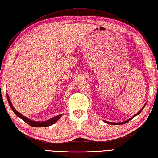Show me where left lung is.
Returning <instances> with one entry per match:
<instances>
[{"label":"left lung","instance_id":"obj_1","mask_svg":"<svg viewBox=\"0 0 158 158\" xmlns=\"http://www.w3.org/2000/svg\"><path fill=\"white\" fill-rule=\"evenodd\" d=\"M146 104H147V103H146ZM146 104H145V105L143 106V107H142V108L140 109V111H139V112L137 113V114H136L135 115H133V116H132L131 118H130L129 119H128V120H125V121H124V122H122V123H111V122H107V121H106V120H104V122H105V123H107V124H113V125H120V124H125V123H128V122H129V121H130L131 120L132 118H134V117H135L136 115H139V114H140L141 111H142V110H143V109L144 108V106H145V105H146Z\"/></svg>","mask_w":158,"mask_h":158}]
</instances>
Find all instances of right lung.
I'll return each mask as SVG.
<instances>
[{
	"instance_id": "1",
	"label": "right lung",
	"mask_w": 158,
	"mask_h": 158,
	"mask_svg": "<svg viewBox=\"0 0 158 158\" xmlns=\"http://www.w3.org/2000/svg\"><path fill=\"white\" fill-rule=\"evenodd\" d=\"M7 98L9 105H10L11 109H12V111H14V114H16L18 116V117L20 118V119H22V120L25 121L26 123H27L29 125H30L31 127H45L51 126V125H52V124H54L55 123H56V122H57L59 120V119H60L62 117V115H63V114H60V115H58L55 116V117H53L51 119H49V120H48L43 121V122L31 120H30V119H29L27 117H25V116H24L23 115L20 114L19 111H16V109L14 108V107L12 105V104H11L10 98V97H9L7 94Z\"/></svg>"
}]
</instances>
